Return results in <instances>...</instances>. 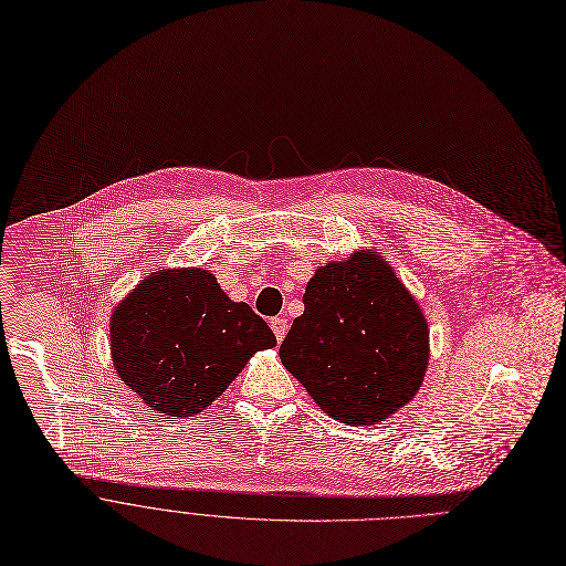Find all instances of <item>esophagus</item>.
Instances as JSON below:
<instances>
[{
	"label": "esophagus",
	"mask_w": 566,
	"mask_h": 566,
	"mask_svg": "<svg viewBox=\"0 0 566 566\" xmlns=\"http://www.w3.org/2000/svg\"><path fill=\"white\" fill-rule=\"evenodd\" d=\"M270 325H272V329H274V334H276V342H283L285 332H287V318L274 316V318L270 321Z\"/></svg>",
	"instance_id": "1"
}]
</instances>
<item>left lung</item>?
Listing matches in <instances>:
<instances>
[{"label": "left lung", "mask_w": 566, "mask_h": 566, "mask_svg": "<svg viewBox=\"0 0 566 566\" xmlns=\"http://www.w3.org/2000/svg\"><path fill=\"white\" fill-rule=\"evenodd\" d=\"M303 305L279 355L329 417L370 426L417 395L428 368V323L377 252L318 268Z\"/></svg>", "instance_id": "left-lung-1"}]
</instances>
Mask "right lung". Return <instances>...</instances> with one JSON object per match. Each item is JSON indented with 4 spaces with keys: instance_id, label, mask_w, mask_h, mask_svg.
I'll return each instance as SVG.
<instances>
[{
    "instance_id": "obj_1",
    "label": "right lung",
    "mask_w": 566,
    "mask_h": 566,
    "mask_svg": "<svg viewBox=\"0 0 566 566\" xmlns=\"http://www.w3.org/2000/svg\"><path fill=\"white\" fill-rule=\"evenodd\" d=\"M120 379L165 419L202 412L250 357L276 346L268 323L200 268L147 276L111 314Z\"/></svg>"
}]
</instances>
